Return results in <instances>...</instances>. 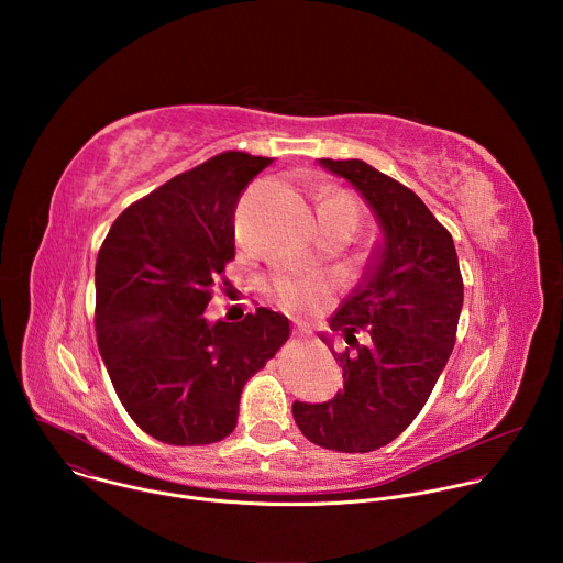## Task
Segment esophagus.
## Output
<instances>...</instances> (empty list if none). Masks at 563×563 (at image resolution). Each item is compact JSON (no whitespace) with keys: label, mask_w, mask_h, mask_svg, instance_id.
Here are the masks:
<instances>
[{"label":"esophagus","mask_w":563,"mask_h":563,"mask_svg":"<svg viewBox=\"0 0 563 563\" xmlns=\"http://www.w3.org/2000/svg\"><path fill=\"white\" fill-rule=\"evenodd\" d=\"M294 339H298V341H302L305 339V334L300 332V330H294Z\"/></svg>","instance_id":"obj_1"}]
</instances>
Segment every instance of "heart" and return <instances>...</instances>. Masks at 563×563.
Returning <instances> with one entry per match:
<instances>
[{
	"label": "heart",
	"mask_w": 563,
	"mask_h": 563,
	"mask_svg": "<svg viewBox=\"0 0 563 563\" xmlns=\"http://www.w3.org/2000/svg\"><path fill=\"white\" fill-rule=\"evenodd\" d=\"M320 205H345L356 211V202L343 191H325ZM332 278L323 274H283L274 280L276 298L289 309H313L332 294Z\"/></svg>",
	"instance_id": "b5f03b06"
}]
</instances>
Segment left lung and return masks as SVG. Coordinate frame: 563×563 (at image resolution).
<instances>
[{"mask_svg": "<svg viewBox=\"0 0 563 563\" xmlns=\"http://www.w3.org/2000/svg\"><path fill=\"white\" fill-rule=\"evenodd\" d=\"M347 178L383 227V247L330 328L345 336L334 352L343 391L328 404H294V421L316 445L372 452L404 432L430 398L456 341L463 278L450 231L406 185L363 159L320 157ZM371 341L361 346L355 334Z\"/></svg>", "mask_w": 563, "mask_h": 563, "instance_id": "obj_1", "label": "left lung"}]
</instances>
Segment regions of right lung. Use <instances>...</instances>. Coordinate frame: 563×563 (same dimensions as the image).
I'll return each mask as SVG.
<instances>
[{
  "instance_id": "obj_1",
  "label": "right lung",
  "mask_w": 563,
  "mask_h": 563,
  "mask_svg": "<svg viewBox=\"0 0 563 563\" xmlns=\"http://www.w3.org/2000/svg\"><path fill=\"white\" fill-rule=\"evenodd\" d=\"M269 163L245 151L209 157L129 205L98 252L100 354L129 417L163 443L229 437L245 383L289 339V320L267 307L238 323L205 318L235 256L238 200Z\"/></svg>"
}]
</instances>
